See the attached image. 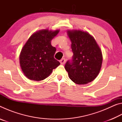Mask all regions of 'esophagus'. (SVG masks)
Returning a JSON list of instances; mask_svg holds the SVG:
<instances>
[{"label":"esophagus","mask_w":122,"mask_h":122,"mask_svg":"<svg viewBox=\"0 0 122 122\" xmlns=\"http://www.w3.org/2000/svg\"><path fill=\"white\" fill-rule=\"evenodd\" d=\"M60 62L61 64V65H64L66 63V60L65 58L62 59L60 61Z\"/></svg>","instance_id":"obj_1"}]
</instances>
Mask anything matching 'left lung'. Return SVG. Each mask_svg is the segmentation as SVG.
I'll return each instance as SVG.
<instances>
[{
    "mask_svg": "<svg viewBox=\"0 0 122 122\" xmlns=\"http://www.w3.org/2000/svg\"><path fill=\"white\" fill-rule=\"evenodd\" d=\"M73 53L71 61H68L65 69L74 83L86 84L97 76L102 63V54L95 39L89 33L81 30H68Z\"/></svg>",
    "mask_w": 122,
    "mask_h": 122,
    "instance_id": "8db88e82",
    "label": "left lung"
}]
</instances>
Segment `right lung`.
I'll use <instances>...</instances> for the list:
<instances>
[{"instance_id": "obj_1", "label": "right lung", "mask_w": 122, "mask_h": 122, "mask_svg": "<svg viewBox=\"0 0 122 122\" xmlns=\"http://www.w3.org/2000/svg\"><path fill=\"white\" fill-rule=\"evenodd\" d=\"M59 30H39L33 34L21 49L20 65L24 75L28 79L41 81L48 77L53 70L60 65L54 56L55 47L51 41Z\"/></svg>"}]
</instances>
